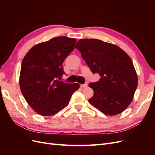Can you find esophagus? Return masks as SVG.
<instances>
[{
    "instance_id": "obj_1",
    "label": "esophagus",
    "mask_w": 155,
    "mask_h": 155,
    "mask_svg": "<svg viewBox=\"0 0 155 155\" xmlns=\"http://www.w3.org/2000/svg\"><path fill=\"white\" fill-rule=\"evenodd\" d=\"M87 86H88V85H87V83L83 84V85H81V88H86V87H87Z\"/></svg>"
}]
</instances>
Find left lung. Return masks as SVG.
<instances>
[{"instance_id":"left-lung-1","label":"left lung","mask_w":155,"mask_h":155,"mask_svg":"<svg viewBox=\"0 0 155 155\" xmlns=\"http://www.w3.org/2000/svg\"><path fill=\"white\" fill-rule=\"evenodd\" d=\"M76 48L93 74L101 78L89 83L94 95L88 102L103 113L114 116L124 111L132 102L138 86L133 61L117 45L99 39H80Z\"/></svg>"}]
</instances>
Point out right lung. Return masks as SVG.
I'll return each instance as SVG.
<instances>
[{
	"mask_svg": "<svg viewBox=\"0 0 155 155\" xmlns=\"http://www.w3.org/2000/svg\"><path fill=\"white\" fill-rule=\"evenodd\" d=\"M76 39L54 37L37 44L22 59L19 85L28 105L37 114L52 116L67 107L78 83L60 81L64 74L62 65L74 49Z\"/></svg>",
	"mask_w": 155,
	"mask_h": 155,
	"instance_id": "obj_1",
	"label": "right lung"
}]
</instances>
